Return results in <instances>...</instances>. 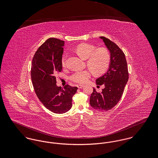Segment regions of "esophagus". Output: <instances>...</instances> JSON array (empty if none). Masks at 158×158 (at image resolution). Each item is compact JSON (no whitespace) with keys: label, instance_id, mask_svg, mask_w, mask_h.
<instances>
[{"label":"esophagus","instance_id":"34e87169","mask_svg":"<svg viewBox=\"0 0 158 158\" xmlns=\"http://www.w3.org/2000/svg\"><path fill=\"white\" fill-rule=\"evenodd\" d=\"M77 88H79V89H80V88H83L84 86L83 85H77Z\"/></svg>","mask_w":158,"mask_h":158}]
</instances>
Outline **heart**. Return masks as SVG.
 Segmentation results:
<instances>
[{"label": "heart", "mask_w": 158, "mask_h": 158, "mask_svg": "<svg viewBox=\"0 0 158 158\" xmlns=\"http://www.w3.org/2000/svg\"><path fill=\"white\" fill-rule=\"evenodd\" d=\"M76 53L82 59L87 60L86 64L88 67L95 74H102L107 69L110 62V54L107 49L101 48L95 49L91 44H82L76 48ZM67 56H62L61 62L65 65ZM91 72L89 70L76 71L70 77L72 81L79 84H84L91 77Z\"/></svg>", "instance_id": "obj_1"}]
</instances>
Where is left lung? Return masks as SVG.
Listing matches in <instances>:
<instances>
[{
    "mask_svg": "<svg viewBox=\"0 0 158 158\" xmlns=\"http://www.w3.org/2000/svg\"><path fill=\"white\" fill-rule=\"evenodd\" d=\"M110 52V62L107 72L96 79L97 85H104L101 93L93 88L89 104L94 109L108 111L119 102L128 80L125 56L118 46L106 37L101 36Z\"/></svg>",
    "mask_w": 158,
    "mask_h": 158,
    "instance_id": "left-lung-1",
    "label": "left lung"
}]
</instances>
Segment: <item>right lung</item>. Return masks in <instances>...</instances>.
<instances>
[{"label": "right lung", "mask_w": 158, "mask_h": 158, "mask_svg": "<svg viewBox=\"0 0 158 158\" xmlns=\"http://www.w3.org/2000/svg\"><path fill=\"white\" fill-rule=\"evenodd\" d=\"M64 41L49 38L38 48L31 68L32 84L38 98L44 106L55 113L62 114L72 107V97L77 87L56 85V76L62 70Z\"/></svg>", "instance_id": "right-lung-1"}]
</instances>
